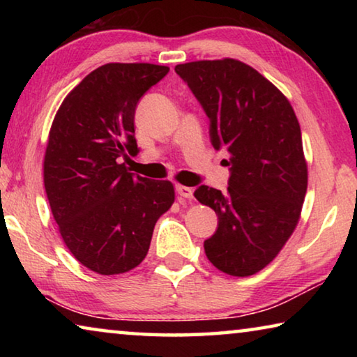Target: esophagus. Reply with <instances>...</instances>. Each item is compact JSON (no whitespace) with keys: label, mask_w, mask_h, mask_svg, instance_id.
Returning a JSON list of instances; mask_svg holds the SVG:
<instances>
[{"label":"esophagus","mask_w":357,"mask_h":357,"mask_svg":"<svg viewBox=\"0 0 357 357\" xmlns=\"http://www.w3.org/2000/svg\"><path fill=\"white\" fill-rule=\"evenodd\" d=\"M176 193L181 198H187V200H190L193 198V190L190 187H185V185H176Z\"/></svg>","instance_id":"obj_1"}]
</instances>
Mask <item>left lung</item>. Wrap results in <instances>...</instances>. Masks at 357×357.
I'll use <instances>...</instances> for the list:
<instances>
[{
	"mask_svg": "<svg viewBox=\"0 0 357 357\" xmlns=\"http://www.w3.org/2000/svg\"><path fill=\"white\" fill-rule=\"evenodd\" d=\"M174 72L209 118L211 144L229 155L228 192L200 185L193 193L219 219L204 252L222 273L252 275L298 225L307 192L298 118L273 83L238 59L178 64Z\"/></svg>",
	"mask_w": 357,
	"mask_h": 357,
	"instance_id": "left-lung-1",
	"label": "left lung"
}]
</instances>
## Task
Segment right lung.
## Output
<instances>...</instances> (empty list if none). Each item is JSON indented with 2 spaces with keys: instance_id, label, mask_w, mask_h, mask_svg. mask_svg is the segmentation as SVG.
<instances>
[{
  "instance_id": "right-lung-1",
  "label": "right lung",
  "mask_w": 357,
  "mask_h": 357,
  "mask_svg": "<svg viewBox=\"0 0 357 357\" xmlns=\"http://www.w3.org/2000/svg\"><path fill=\"white\" fill-rule=\"evenodd\" d=\"M167 66H100L66 96L44 159L52 214L72 255L102 275L123 274L146 257L154 225L170 209V181L129 173L121 160L140 153L135 110Z\"/></svg>"
}]
</instances>
